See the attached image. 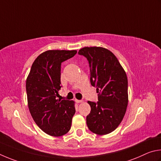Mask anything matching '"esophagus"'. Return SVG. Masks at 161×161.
<instances>
[{
  "mask_svg": "<svg viewBox=\"0 0 161 161\" xmlns=\"http://www.w3.org/2000/svg\"><path fill=\"white\" fill-rule=\"evenodd\" d=\"M75 102L77 103H83V100H75Z\"/></svg>",
  "mask_w": 161,
  "mask_h": 161,
  "instance_id": "1",
  "label": "esophagus"
}]
</instances>
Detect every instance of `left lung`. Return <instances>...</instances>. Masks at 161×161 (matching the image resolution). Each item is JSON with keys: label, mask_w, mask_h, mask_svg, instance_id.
Returning a JSON list of instances; mask_svg holds the SVG:
<instances>
[{"label": "left lung", "mask_w": 161, "mask_h": 161, "mask_svg": "<svg viewBox=\"0 0 161 161\" xmlns=\"http://www.w3.org/2000/svg\"><path fill=\"white\" fill-rule=\"evenodd\" d=\"M78 53L87 58L91 83L96 88L98 102L88 101L91 110L86 117L92 133L105 135L122 122L128 105V80L125 70L110 51L100 47H83Z\"/></svg>", "instance_id": "left-lung-1"}]
</instances>
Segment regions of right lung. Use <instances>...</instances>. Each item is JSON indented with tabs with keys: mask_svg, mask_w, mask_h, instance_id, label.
I'll use <instances>...</instances> for the list:
<instances>
[{
	"mask_svg": "<svg viewBox=\"0 0 161 161\" xmlns=\"http://www.w3.org/2000/svg\"><path fill=\"white\" fill-rule=\"evenodd\" d=\"M76 50H48L33 62L26 80L27 104L35 122L45 133L61 136L69 131L75 112V102L58 99L61 65Z\"/></svg>",
	"mask_w": 161,
	"mask_h": 161,
	"instance_id": "obj_1",
	"label": "right lung"
}]
</instances>
